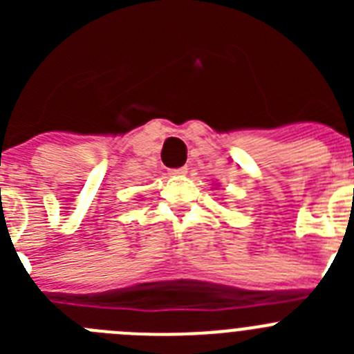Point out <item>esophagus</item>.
<instances>
[{
  "mask_svg": "<svg viewBox=\"0 0 354 354\" xmlns=\"http://www.w3.org/2000/svg\"><path fill=\"white\" fill-rule=\"evenodd\" d=\"M187 168H174V170H170V175H186Z\"/></svg>",
  "mask_w": 354,
  "mask_h": 354,
  "instance_id": "esophagus-1",
  "label": "esophagus"
}]
</instances>
